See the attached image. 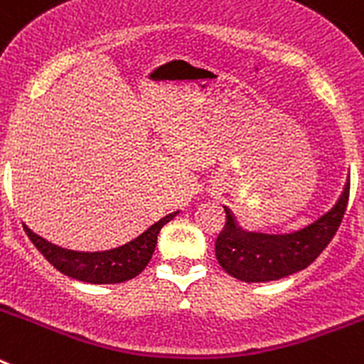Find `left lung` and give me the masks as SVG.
Here are the masks:
<instances>
[{"instance_id":"8db88e82","label":"left lung","mask_w":364,"mask_h":364,"mask_svg":"<svg viewBox=\"0 0 364 364\" xmlns=\"http://www.w3.org/2000/svg\"><path fill=\"white\" fill-rule=\"evenodd\" d=\"M350 197V182L332 210L304 230L290 235L246 233L237 226L233 213L226 210V226L215 242L218 264L231 277L244 282H266L288 277L308 268L333 235L345 217Z\"/></svg>"}]
</instances>
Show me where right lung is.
I'll return each mask as SVG.
<instances>
[{"mask_svg": "<svg viewBox=\"0 0 364 364\" xmlns=\"http://www.w3.org/2000/svg\"><path fill=\"white\" fill-rule=\"evenodd\" d=\"M176 215H178V211L160 218L140 237L124 244V246L109 250V252L96 253L63 250V247L47 242L36 233H32L27 226H23V230L28 235L31 242L38 247V252L49 260L58 272H62L67 277H73L82 282H91V284H117V282L129 281V279L136 277L138 273L144 272V268L153 257L160 230Z\"/></svg>", "mask_w": 364, "mask_h": 364, "instance_id": "add662e5", "label": "right lung"}]
</instances>
